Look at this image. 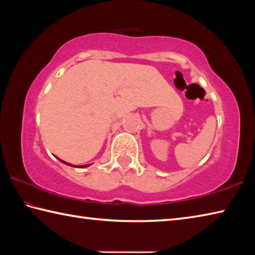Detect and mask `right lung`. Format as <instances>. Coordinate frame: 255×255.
Instances as JSON below:
<instances>
[{
  "label": "right lung",
  "instance_id": "obj_1",
  "mask_svg": "<svg viewBox=\"0 0 255 255\" xmlns=\"http://www.w3.org/2000/svg\"><path fill=\"white\" fill-rule=\"evenodd\" d=\"M58 158V157H57ZM59 159V158H58ZM59 161L60 162H62V163H64V164H67V165H71V166H74V165H72V164H70V163H66V162H64V161H62V159H59ZM86 166H88V165H81V166H76V167H86Z\"/></svg>",
  "mask_w": 255,
  "mask_h": 255
}]
</instances>
